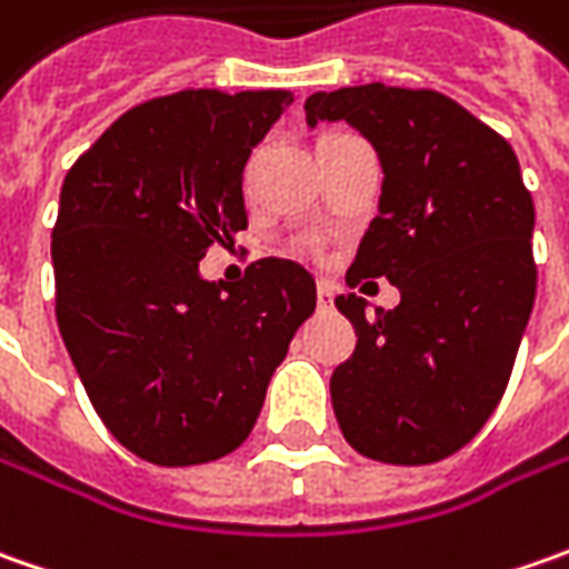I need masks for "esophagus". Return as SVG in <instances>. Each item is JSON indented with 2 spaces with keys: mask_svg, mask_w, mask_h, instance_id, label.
I'll return each instance as SVG.
<instances>
[{
  "mask_svg": "<svg viewBox=\"0 0 569 569\" xmlns=\"http://www.w3.org/2000/svg\"><path fill=\"white\" fill-rule=\"evenodd\" d=\"M332 291H336V288H332L329 281H317V307L319 310H329V307H332Z\"/></svg>",
  "mask_w": 569,
  "mask_h": 569,
  "instance_id": "esophagus-1",
  "label": "esophagus"
}]
</instances>
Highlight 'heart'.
I'll return each mask as SVG.
<instances>
[{
	"label": "heart",
	"mask_w": 569,
	"mask_h": 569,
	"mask_svg": "<svg viewBox=\"0 0 569 569\" xmlns=\"http://www.w3.org/2000/svg\"><path fill=\"white\" fill-rule=\"evenodd\" d=\"M310 250H313V252H319V243H310Z\"/></svg>",
	"instance_id": "1"
}]
</instances>
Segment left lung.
<instances>
[{
	"instance_id": "left-lung-1",
	"label": "left lung",
	"mask_w": 569,
	"mask_h": 569,
	"mask_svg": "<svg viewBox=\"0 0 569 569\" xmlns=\"http://www.w3.org/2000/svg\"><path fill=\"white\" fill-rule=\"evenodd\" d=\"M303 110L310 126L345 120L373 144L380 214L348 284L389 278L402 295L377 319L363 297H336L358 336L329 382L341 433L377 462H440L491 418L536 303V206L516 151L427 88L317 91Z\"/></svg>"
}]
</instances>
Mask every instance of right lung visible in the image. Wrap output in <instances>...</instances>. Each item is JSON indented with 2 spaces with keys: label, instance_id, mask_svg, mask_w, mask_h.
Here are the masks:
<instances>
[{
  "label": "right lung",
  "instance_id": "1",
  "mask_svg": "<svg viewBox=\"0 0 569 569\" xmlns=\"http://www.w3.org/2000/svg\"><path fill=\"white\" fill-rule=\"evenodd\" d=\"M291 91H177L122 113L62 180L56 322L107 430L154 466H202L250 437L274 367L317 307L291 259L206 281L247 228L243 167Z\"/></svg>",
  "mask_w": 569,
  "mask_h": 569
}]
</instances>
